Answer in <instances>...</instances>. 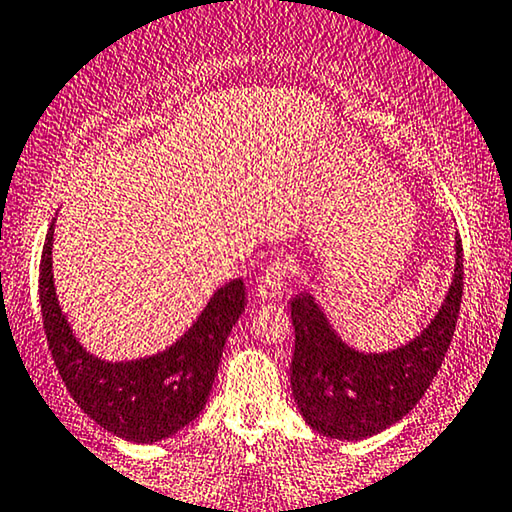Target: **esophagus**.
Returning <instances> with one entry per match:
<instances>
[{
	"mask_svg": "<svg viewBox=\"0 0 512 512\" xmlns=\"http://www.w3.org/2000/svg\"><path fill=\"white\" fill-rule=\"evenodd\" d=\"M290 273H292L290 259H276V262H271L257 280L255 297L259 301L280 299V294H283V287H285V280L290 278Z\"/></svg>",
	"mask_w": 512,
	"mask_h": 512,
	"instance_id": "34e87169",
	"label": "esophagus"
}]
</instances>
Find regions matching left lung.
I'll return each instance as SVG.
<instances>
[{
	"label": "left lung",
	"mask_w": 512,
	"mask_h": 512,
	"mask_svg": "<svg viewBox=\"0 0 512 512\" xmlns=\"http://www.w3.org/2000/svg\"><path fill=\"white\" fill-rule=\"evenodd\" d=\"M455 276L434 320L401 348L359 352L329 325L313 294L292 299V394L315 431L362 441L408 415L441 369L455 336L464 290L462 239H455Z\"/></svg>",
	"instance_id": "left-lung-1"
}]
</instances>
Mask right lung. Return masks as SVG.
<instances>
[{
	"mask_svg": "<svg viewBox=\"0 0 512 512\" xmlns=\"http://www.w3.org/2000/svg\"><path fill=\"white\" fill-rule=\"evenodd\" d=\"M53 232L50 225L39 266V301L62 383L85 415L125 441L157 443L174 436L206 406L229 331L246 311V285L241 278L222 285L167 350L132 362H106L78 343L57 301Z\"/></svg>",
	"mask_w": 512,
	"mask_h": 512,
	"instance_id": "1",
	"label": "right lung"
}]
</instances>
